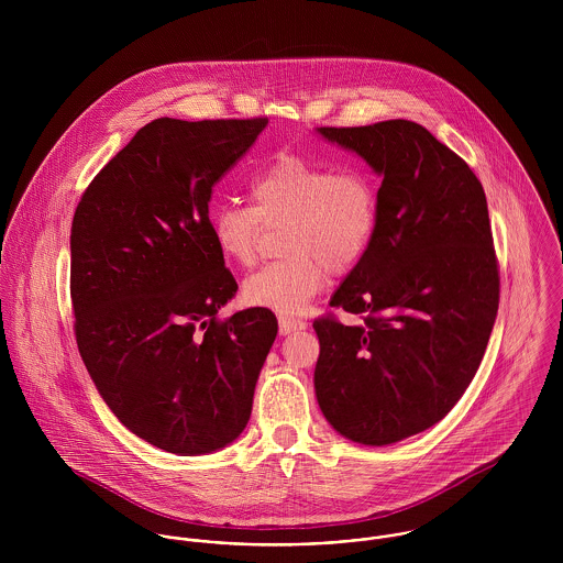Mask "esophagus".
I'll return each mask as SVG.
<instances>
[{
    "instance_id": "obj_1",
    "label": "esophagus",
    "mask_w": 563,
    "mask_h": 563,
    "mask_svg": "<svg viewBox=\"0 0 563 563\" xmlns=\"http://www.w3.org/2000/svg\"><path fill=\"white\" fill-rule=\"evenodd\" d=\"M301 329H306V321L295 319V317H279V333L282 335H288V333L301 331Z\"/></svg>"
}]
</instances>
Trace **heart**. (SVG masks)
Returning a JSON list of instances; mask_svg holds the SVG:
<instances>
[{
  "label": "heart",
  "instance_id": "heart-1",
  "mask_svg": "<svg viewBox=\"0 0 563 563\" xmlns=\"http://www.w3.org/2000/svg\"><path fill=\"white\" fill-rule=\"evenodd\" d=\"M253 206L225 201L210 214L219 253L239 266L257 257L264 228L282 230L284 260L246 277L249 303L292 314L308 306L327 275L353 271L368 251L379 219L375 179L355 166L335 168L299 154H282L251 184Z\"/></svg>",
  "mask_w": 563,
  "mask_h": 563
}]
</instances>
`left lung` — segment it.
<instances>
[{
    "mask_svg": "<svg viewBox=\"0 0 563 563\" xmlns=\"http://www.w3.org/2000/svg\"><path fill=\"white\" fill-rule=\"evenodd\" d=\"M384 175L368 251L314 321V388L344 438L384 446L442 420L471 386L496 321L500 277L482 181L405 119L319 128Z\"/></svg>",
    "mask_w": 563,
    "mask_h": 563,
    "instance_id": "left-lung-1",
    "label": "left lung"
}]
</instances>
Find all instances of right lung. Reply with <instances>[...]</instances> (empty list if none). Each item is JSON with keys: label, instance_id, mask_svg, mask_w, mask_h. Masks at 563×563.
I'll return each mask as SVG.
<instances>
[{"label": "right lung", "instance_id": "add662e5", "mask_svg": "<svg viewBox=\"0 0 563 563\" xmlns=\"http://www.w3.org/2000/svg\"><path fill=\"white\" fill-rule=\"evenodd\" d=\"M268 119L162 117L108 162L71 225V303L84 366L112 413L175 455L234 442L277 319H219L239 284L210 232L214 184Z\"/></svg>", "mask_w": 563, "mask_h": 563}]
</instances>
